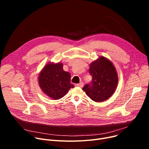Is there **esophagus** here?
I'll list each match as a JSON object with an SVG mask.
<instances>
[{"instance_id": "1", "label": "esophagus", "mask_w": 149, "mask_h": 149, "mask_svg": "<svg viewBox=\"0 0 149 149\" xmlns=\"http://www.w3.org/2000/svg\"><path fill=\"white\" fill-rule=\"evenodd\" d=\"M77 86H79V87L83 88V86H84V83L83 82H81V83H80L79 84H77Z\"/></svg>"}]
</instances>
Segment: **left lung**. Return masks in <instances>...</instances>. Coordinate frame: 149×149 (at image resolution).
<instances>
[{"label": "left lung", "instance_id": "obj_1", "mask_svg": "<svg viewBox=\"0 0 149 149\" xmlns=\"http://www.w3.org/2000/svg\"><path fill=\"white\" fill-rule=\"evenodd\" d=\"M89 71L92 80L91 84L84 86L83 90L95 102L109 99L115 92L118 81V74L112 63L101 56L91 63Z\"/></svg>", "mask_w": 149, "mask_h": 149}]
</instances>
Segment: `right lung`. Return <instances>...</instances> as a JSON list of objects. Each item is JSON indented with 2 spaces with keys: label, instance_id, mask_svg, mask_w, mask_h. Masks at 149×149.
I'll return each mask as SVG.
<instances>
[{
  "label": "right lung",
  "instance_id": "add662e5",
  "mask_svg": "<svg viewBox=\"0 0 149 149\" xmlns=\"http://www.w3.org/2000/svg\"><path fill=\"white\" fill-rule=\"evenodd\" d=\"M61 63H48L38 75L39 86L45 94L54 100L63 97L74 86L70 83V74L63 69Z\"/></svg>",
  "mask_w": 149,
  "mask_h": 149
}]
</instances>
